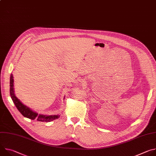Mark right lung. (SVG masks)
I'll list each match as a JSON object with an SVG mask.
<instances>
[{
  "label": "right lung",
  "instance_id": "obj_1",
  "mask_svg": "<svg viewBox=\"0 0 156 156\" xmlns=\"http://www.w3.org/2000/svg\"><path fill=\"white\" fill-rule=\"evenodd\" d=\"M13 75L11 74L10 78V97L15 104L16 107L19 110V112L23 115L25 117L28 118L31 120L36 119L39 122H51L54 120L57 119L59 118V115H43V114H38L37 112L32 110L30 107H27L25 104L21 102V101L18 99L15 93H14V87H13Z\"/></svg>",
  "mask_w": 156,
  "mask_h": 156
}]
</instances>
